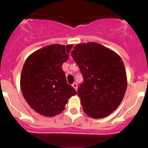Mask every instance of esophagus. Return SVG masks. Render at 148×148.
<instances>
[{
	"mask_svg": "<svg viewBox=\"0 0 148 148\" xmlns=\"http://www.w3.org/2000/svg\"><path fill=\"white\" fill-rule=\"evenodd\" d=\"M72 86L74 88V89H76V90H77V83H74V84H73Z\"/></svg>",
	"mask_w": 148,
	"mask_h": 148,
	"instance_id": "esophagus-1",
	"label": "esophagus"
}]
</instances>
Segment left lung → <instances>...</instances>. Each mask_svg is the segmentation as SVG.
I'll list each match as a JSON object with an SVG mask.
<instances>
[{"label": "left lung", "mask_w": 148, "mask_h": 148, "mask_svg": "<svg viewBox=\"0 0 148 148\" xmlns=\"http://www.w3.org/2000/svg\"><path fill=\"white\" fill-rule=\"evenodd\" d=\"M71 55L84 77L78 89L84 111L94 119L107 117L120 106L127 86L122 59L96 42L77 44Z\"/></svg>", "instance_id": "obj_1"}]
</instances>
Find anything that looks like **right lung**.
Returning <instances> with one entry per match:
<instances>
[{
    "label": "right lung",
    "instance_id": "right-lung-1",
    "mask_svg": "<svg viewBox=\"0 0 148 148\" xmlns=\"http://www.w3.org/2000/svg\"><path fill=\"white\" fill-rule=\"evenodd\" d=\"M72 44H51L28 56L21 75L22 95L28 105L45 117H53L65 109L77 94L69 84L62 66L69 59Z\"/></svg>",
    "mask_w": 148,
    "mask_h": 148
}]
</instances>
